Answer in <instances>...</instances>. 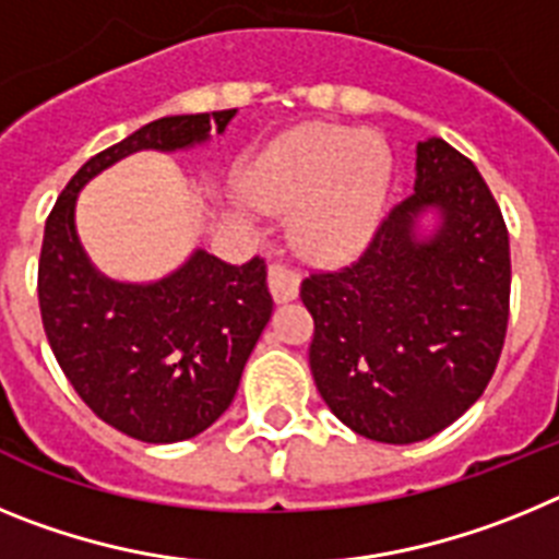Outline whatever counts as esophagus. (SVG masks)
<instances>
[{
  "instance_id": "34e87169",
  "label": "esophagus",
  "mask_w": 559,
  "mask_h": 559,
  "mask_svg": "<svg viewBox=\"0 0 559 559\" xmlns=\"http://www.w3.org/2000/svg\"><path fill=\"white\" fill-rule=\"evenodd\" d=\"M299 283H302V276L296 274L290 265H269V290L271 296H274V302H290V299H296V296H299Z\"/></svg>"
}]
</instances>
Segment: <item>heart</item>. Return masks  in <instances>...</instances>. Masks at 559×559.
Masks as SVG:
<instances>
[{"label": "heart", "instance_id": "heart-1", "mask_svg": "<svg viewBox=\"0 0 559 559\" xmlns=\"http://www.w3.org/2000/svg\"><path fill=\"white\" fill-rule=\"evenodd\" d=\"M392 176L372 133L302 126L283 133L243 173V192L263 212H290V235L316 260H344L372 235Z\"/></svg>", "mask_w": 559, "mask_h": 559}]
</instances>
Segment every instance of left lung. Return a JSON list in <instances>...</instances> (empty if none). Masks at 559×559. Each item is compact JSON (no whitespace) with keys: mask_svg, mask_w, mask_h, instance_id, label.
<instances>
[{"mask_svg":"<svg viewBox=\"0 0 559 559\" xmlns=\"http://www.w3.org/2000/svg\"><path fill=\"white\" fill-rule=\"evenodd\" d=\"M438 215L428 236L418 218ZM510 235L467 156L417 145L414 192L353 265L302 283L313 316L310 372L330 412L360 437L412 445L484 394L510 322Z\"/></svg>","mask_w":559,"mask_h":559,"instance_id":"1","label":"left lung"}]
</instances>
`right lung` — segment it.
Returning a JSON list of instances; mask_svg holds the SVG:
<instances>
[{"label": "right lung", "instance_id": "add662e5", "mask_svg": "<svg viewBox=\"0 0 559 559\" xmlns=\"http://www.w3.org/2000/svg\"><path fill=\"white\" fill-rule=\"evenodd\" d=\"M235 108L162 117L92 156L44 226L38 305L58 367L103 423L167 445L206 428L235 400L269 324L265 260L229 265L195 249L156 283H117L88 263L75 231L78 192L136 151H181L224 133Z\"/></svg>", "mask_w": 559, "mask_h": 559}]
</instances>
